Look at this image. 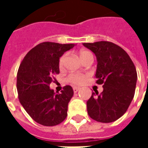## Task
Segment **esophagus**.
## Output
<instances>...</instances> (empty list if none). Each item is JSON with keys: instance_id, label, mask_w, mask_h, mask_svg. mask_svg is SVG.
<instances>
[{"instance_id": "34e87169", "label": "esophagus", "mask_w": 148, "mask_h": 148, "mask_svg": "<svg viewBox=\"0 0 148 148\" xmlns=\"http://www.w3.org/2000/svg\"><path fill=\"white\" fill-rule=\"evenodd\" d=\"M79 90H80V88H79V87H76V86L73 87V90H74V93H77V91H78Z\"/></svg>"}]
</instances>
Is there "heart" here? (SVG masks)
Here are the masks:
<instances>
[{
	"label": "heart",
	"mask_w": 148,
	"mask_h": 148,
	"mask_svg": "<svg viewBox=\"0 0 148 148\" xmlns=\"http://www.w3.org/2000/svg\"><path fill=\"white\" fill-rule=\"evenodd\" d=\"M78 55H79V58L82 60V62H83L87 58L93 57L91 52L89 51H86V50H82V51H80L79 53H78ZM66 58V54L62 55L59 58V60H58V67L60 68V69H62V68L64 67ZM86 77L87 75H86V74L72 73V74H70L68 75L67 77H66V81L69 83L72 84V85H82L85 82Z\"/></svg>",
	"instance_id": "obj_1"
}]
</instances>
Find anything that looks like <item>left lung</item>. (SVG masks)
<instances>
[{
    "label": "left lung",
    "instance_id": "left-lung-1",
    "mask_svg": "<svg viewBox=\"0 0 148 148\" xmlns=\"http://www.w3.org/2000/svg\"><path fill=\"white\" fill-rule=\"evenodd\" d=\"M83 45L96 55V83L103 85L102 93H93L87 101L88 114L98 122H113L126 112L133 99L136 66L127 52L113 42L99 41Z\"/></svg>",
    "mask_w": 148,
    "mask_h": 148
}]
</instances>
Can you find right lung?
<instances>
[{
	"label": "right lung",
	"mask_w": 148,
	"mask_h": 148,
	"mask_svg": "<svg viewBox=\"0 0 148 148\" xmlns=\"http://www.w3.org/2000/svg\"><path fill=\"white\" fill-rule=\"evenodd\" d=\"M74 44L43 42L28 51L21 62L16 77L20 102L28 115L44 126L58 125L67 116L68 103L74 95L71 86L58 94L50 84L59 74L58 60Z\"/></svg>",
	"instance_id": "add662e5"
}]
</instances>
